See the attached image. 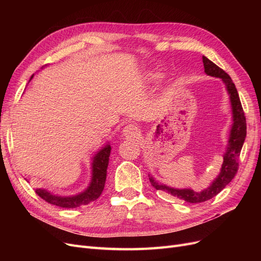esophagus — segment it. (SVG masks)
Here are the masks:
<instances>
[{
  "label": "esophagus",
  "instance_id": "34e87169",
  "mask_svg": "<svg viewBox=\"0 0 261 261\" xmlns=\"http://www.w3.org/2000/svg\"><path fill=\"white\" fill-rule=\"evenodd\" d=\"M138 133H139V129L135 124H128L127 126H125V128L123 130V135L127 138H132L138 135Z\"/></svg>",
  "mask_w": 261,
  "mask_h": 261
}]
</instances>
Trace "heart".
I'll return each mask as SVG.
<instances>
[{
    "instance_id": "heart-1",
    "label": "heart",
    "mask_w": 261,
    "mask_h": 261,
    "mask_svg": "<svg viewBox=\"0 0 261 261\" xmlns=\"http://www.w3.org/2000/svg\"><path fill=\"white\" fill-rule=\"evenodd\" d=\"M162 76H163L162 73L158 72V70H151V72H149L147 74V80L150 82H156V81L161 80Z\"/></svg>"
}]
</instances>
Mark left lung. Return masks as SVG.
<instances>
[{
    "instance_id": "1",
    "label": "left lung",
    "mask_w": 261,
    "mask_h": 261,
    "mask_svg": "<svg viewBox=\"0 0 261 261\" xmlns=\"http://www.w3.org/2000/svg\"><path fill=\"white\" fill-rule=\"evenodd\" d=\"M202 63L204 67V73L209 76L218 77L222 80L228 94H230L232 106L233 124L230 133V138H228V145L223 155V163L222 167H221L220 174L212 181V184L208 188L203 189L201 192H194L193 189L188 188L177 189L169 187L164 184L158 183L152 176L149 175L150 183H151V185L155 189L167 192L172 196L177 197V198L191 203L203 202L213 198V197L217 196L234 178L239 170V159L241 150L245 141V137H246V117H245L238 89H236L231 77L222 68H220L206 57H202Z\"/></svg>"
}]
</instances>
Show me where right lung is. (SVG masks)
<instances>
[{"label":"right lung","mask_w":261,"mask_h":261,"mask_svg":"<svg viewBox=\"0 0 261 261\" xmlns=\"http://www.w3.org/2000/svg\"><path fill=\"white\" fill-rule=\"evenodd\" d=\"M33 77L34 76L30 77V81L33 80ZM110 152H111V146L108 144L101 150H99L97 154L92 158L91 181L88 188L83 193L75 196L63 197L58 195H52L48 191H45V189L39 188L36 189V194L39 197H41V198L46 202L54 204V206L67 209H74L77 207L84 206V204H88L91 201L97 200L105 188Z\"/></svg>","instance_id":"1"}]
</instances>
